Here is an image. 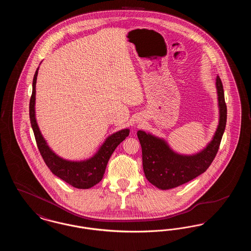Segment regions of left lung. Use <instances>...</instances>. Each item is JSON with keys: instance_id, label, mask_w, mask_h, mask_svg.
<instances>
[{"instance_id": "left-lung-1", "label": "left lung", "mask_w": 251, "mask_h": 251, "mask_svg": "<svg viewBox=\"0 0 251 251\" xmlns=\"http://www.w3.org/2000/svg\"><path fill=\"white\" fill-rule=\"evenodd\" d=\"M216 88L219 105V125L211 143L201 152L183 156L173 152L167 143L155 136L137 131L142 148L145 176L156 187L167 190L178 187L197 178L211 166L218 151L227 122V105L221 79L216 77Z\"/></svg>"}]
</instances>
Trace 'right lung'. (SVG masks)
Returning <instances> with one entry per match:
<instances>
[{
  "label": "right lung",
  "instance_id": "add662e5",
  "mask_svg": "<svg viewBox=\"0 0 251 251\" xmlns=\"http://www.w3.org/2000/svg\"><path fill=\"white\" fill-rule=\"evenodd\" d=\"M37 72L38 68L36 69L33 80V91L30 99L29 115L38 151L47 167L55 176L65 180L75 188L88 189L101 180L112 153L116 148L129 135L130 131L128 129H124L109 136L98 153L89 160L83 162H71L60 158L50 151L41 135L36 123L35 100Z\"/></svg>",
  "mask_w": 251,
  "mask_h": 251
}]
</instances>
